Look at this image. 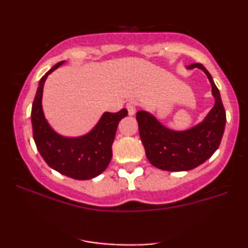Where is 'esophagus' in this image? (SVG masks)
<instances>
[{"label": "esophagus", "mask_w": 248, "mask_h": 248, "mask_svg": "<svg viewBox=\"0 0 248 248\" xmlns=\"http://www.w3.org/2000/svg\"><path fill=\"white\" fill-rule=\"evenodd\" d=\"M127 109H128V114L129 115H134L136 112V104L134 101H129L128 104L126 105Z\"/></svg>", "instance_id": "1"}]
</instances>
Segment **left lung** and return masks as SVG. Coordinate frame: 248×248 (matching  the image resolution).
Wrapping results in <instances>:
<instances>
[{
    "label": "left lung",
    "instance_id": "left-lung-1",
    "mask_svg": "<svg viewBox=\"0 0 248 248\" xmlns=\"http://www.w3.org/2000/svg\"><path fill=\"white\" fill-rule=\"evenodd\" d=\"M186 69L202 70L211 84L215 105L203 120L189 129L173 130L147 110L136 113L139 132L148 161L166 171H187L209 160L220 144L226 124V113L220 93L209 71L198 62L189 65Z\"/></svg>",
    "mask_w": 248,
    "mask_h": 248
}]
</instances>
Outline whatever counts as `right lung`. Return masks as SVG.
Masks as SVG:
<instances>
[{
	"label": "right lung",
	"mask_w": 248,
	"mask_h": 248,
	"mask_svg": "<svg viewBox=\"0 0 248 248\" xmlns=\"http://www.w3.org/2000/svg\"><path fill=\"white\" fill-rule=\"evenodd\" d=\"M64 62L56 64L38 82L31 109L33 140L43 160L53 170L79 181L92 179L104 172L112 160L116 128L121 119L127 116L128 110L124 108L116 113L105 112L95 126L81 136H64L57 133L44 115L43 88L49 75Z\"/></svg>",
	"instance_id": "obj_1"
}]
</instances>
